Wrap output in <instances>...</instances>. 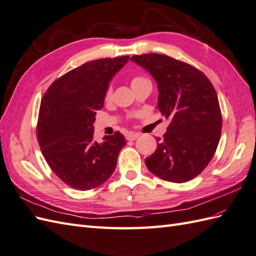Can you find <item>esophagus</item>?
Wrapping results in <instances>:
<instances>
[{
	"label": "esophagus",
	"mask_w": 256,
	"mask_h": 256,
	"mask_svg": "<svg viewBox=\"0 0 256 256\" xmlns=\"http://www.w3.org/2000/svg\"><path fill=\"white\" fill-rule=\"evenodd\" d=\"M140 136L139 134L129 132V134H126V139H127L128 141H134L136 139H138V136Z\"/></svg>",
	"instance_id": "34e87169"
}]
</instances>
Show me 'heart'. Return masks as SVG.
<instances>
[{
  "mask_svg": "<svg viewBox=\"0 0 256 256\" xmlns=\"http://www.w3.org/2000/svg\"><path fill=\"white\" fill-rule=\"evenodd\" d=\"M143 81H146V79L143 78V77H134V78L132 80V86H136V84H139L143 82ZM110 94H112V89L108 88V91H106V94H105V98L110 100Z\"/></svg>",
  "mask_w": 256,
  "mask_h": 256,
  "instance_id": "b5f03b06",
  "label": "heart"
}]
</instances>
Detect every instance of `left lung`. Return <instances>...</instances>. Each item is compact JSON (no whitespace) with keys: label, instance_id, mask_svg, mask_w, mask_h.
Instances as JSON below:
<instances>
[{"label":"left lung","instance_id":"1","mask_svg":"<svg viewBox=\"0 0 256 256\" xmlns=\"http://www.w3.org/2000/svg\"><path fill=\"white\" fill-rule=\"evenodd\" d=\"M158 89V108L170 124L158 148L146 158L148 170L166 182L196 178L213 158L220 139L222 114L214 86L196 68L167 55H134Z\"/></svg>","mask_w":256,"mask_h":256}]
</instances>
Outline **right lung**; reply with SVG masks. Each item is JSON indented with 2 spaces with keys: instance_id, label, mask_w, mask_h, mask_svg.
Wrapping results in <instances>:
<instances>
[{
  "instance_id": "1",
  "label": "right lung",
  "mask_w": 256,
  "mask_h": 256,
  "mask_svg": "<svg viewBox=\"0 0 256 256\" xmlns=\"http://www.w3.org/2000/svg\"><path fill=\"white\" fill-rule=\"evenodd\" d=\"M128 60L88 62L55 80L43 96L36 128L41 152L55 175L74 189L90 190L106 182L126 144L118 132L96 142L93 122L110 80Z\"/></svg>"
}]
</instances>
